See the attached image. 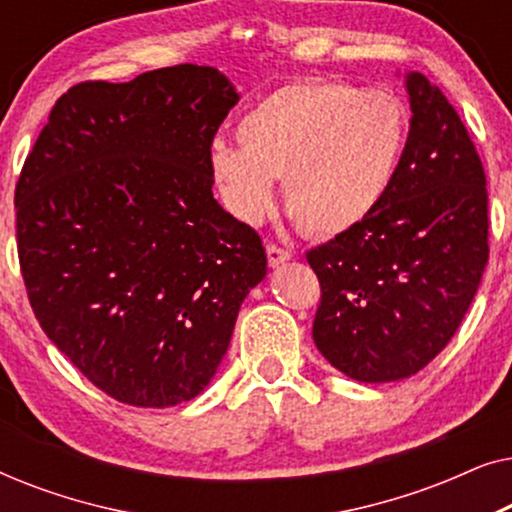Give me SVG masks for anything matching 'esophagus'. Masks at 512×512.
<instances>
[{
    "label": "esophagus",
    "mask_w": 512,
    "mask_h": 512,
    "mask_svg": "<svg viewBox=\"0 0 512 512\" xmlns=\"http://www.w3.org/2000/svg\"><path fill=\"white\" fill-rule=\"evenodd\" d=\"M265 251H268V263L272 265V268H277V265H282L293 258L291 249L279 247V244H275V242H270L268 247H265Z\"/></svg>",
    "instance_id": "esophagus-1"
}]
</instances>
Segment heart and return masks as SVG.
<instances>
[{
	"label": "heart",
	"mask_w": 512,
	"mask_h": 512,
	"mask_svg": "<svg viewBox=\"0 0 512 512\" xmlns=\"http://www.w3.org/2000/svg\"><path fill=\"white\" fill-rule=\"evenodd\" d=\"M216 142L209 174L237 221L258 223L284 177V200L312 235H342L382 205L408 144V114L389 90L335 79L293 81L261 97Z\"/></svg>",
	"instance_id": "b5f03b06"
}]
</instances>
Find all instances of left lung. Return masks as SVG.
Here are the masks:
<instances>
[{"label":"left lung","instance_id":"1","mask_svg":"<svg viewBox=\"0 0 512 512\" xmlns=\"http://www.w3.org/2000/svg\"><path fill=\"white\" fill-rule=\"evenodd\" d=\"M410 132L382 205L305 254L321 300L312 338L359 382L415 375L443 352L489 258L487 179L443 90L408 72Z\"/></svg>","mask_w":512,"mask_h":512}]
</instances>
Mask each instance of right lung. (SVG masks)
Returning a JSON list of instances; mask_svg holds the SVG:
<instances>
[{
    "label": "right lung",
    "mask_w": 512,
    "mask_h": 512,
    "mask_svg": "<svg viewBox=\"0 0 512 512\" xmlns=\"http://www.w3.org/2000/svg\"><path fill=\"white\" fill-rule=\"evenodd\" d=\"M235 104L214 67L76 83L20 170L16 240L34 317L121 403L198 396L268 272L256 230L212 195L209 151Z\"/></svg>",
    "instance_id": "1"
}]
</instances>
